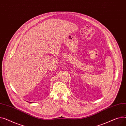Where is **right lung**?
Wrapping results in <instances>:
<instances>
[{"label": "right lung", "mask_w": 126, "mask_h": 126, "mask_svg": "<svg viewBox=\"0 0 126 126\" xmlns=\"http://www.w3.org/2000/svg\"><path fill=\"white\" fill-rule=\"evenodd\" d=\"M30 103H31V102H30Z\"/></svg>", "instance_id": "right-lung-1"}]
</instances>
